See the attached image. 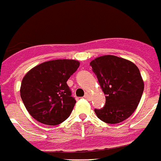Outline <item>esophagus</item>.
<instances>
[{
    "label": "esophagus",
    "instance_id": "34e87169",
    "mask_svg": "<svg viewBox=\"0 0 161 161\" xmlns=\"http://www.w3.org/2000/svg\"><path fill=\"white\" fill-rule=\"evenodd\" d=\"M84 98H86V100H90V99H91V96H90L88 93H86V95H85V96H84Z\"/></svg>",
    "mask_w": 161,
    "mask_h": 161
}]
</instances>
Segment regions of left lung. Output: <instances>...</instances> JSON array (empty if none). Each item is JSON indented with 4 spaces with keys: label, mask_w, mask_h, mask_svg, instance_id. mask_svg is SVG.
Returning <instances> with one entry per match:
<instances>
[{
    "label": "left lung",
    "mask_w": 161,
    "mask_h": 161,
    "mask_svg": "<svg viewBox=\"0 0 161 161\" xmlns=\"http://www.w3.org/2000/svg\"><path fill=\"white\" fill-rule=\"evenodd\" d=\"M105 95V105L95 109L99 119L108 124L124 121L138 106L144 91V81L133 62L107 55L90 63Z\"/></svg>",
    "instance_id": "1"
}]
</instances>
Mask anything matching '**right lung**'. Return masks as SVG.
I'll use <instances>...</instances> for the list:
<instances>
[{"label":"right lung","instance_id":"right-lung-1","mask_svg":"<svg viewBox=\"0 0 161 161\" xmlns=\"http://www.w3.org/2000/svg\"><path fill=\"white\" fill-rule=\"evenodd\" d=\"M79 65V61L75 60H50L25 74L20 86V97L35 119L56 125L70 116L76 101L66 81Z\"/></svg>","mask_w":161,"mask_h":161}]
</instances>
